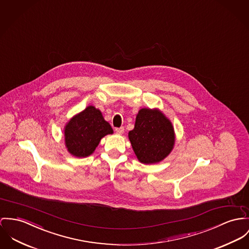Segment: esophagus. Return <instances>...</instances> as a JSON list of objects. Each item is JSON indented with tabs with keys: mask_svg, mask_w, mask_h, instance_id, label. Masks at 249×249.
Segmentation results:
<instances>
[{
	"mask_svg": "<svg viewBox=\"0 0 249 249\" xmlns=\"http://www.w3.org/2000/svg\"><path fill=\"white\" fill-rule=\"evenodd\" d=\"M115 133L117 134H122L124 133V128L120 127V128H115Z\"/></svg>",
	"mask_w": 249,
	"mask_h": 249,
	"instance_id": "1",
	"label": "esophagus"
}]
</instances>
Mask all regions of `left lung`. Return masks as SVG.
Wrapping results in <instances>:
<instances>
[{
    "mask_svg": "<svg viewBox=\"0 0 249 249\" xmlns=\"http://www.w3.org/2000/svg\"><path fill=\"white\" fill-rule=\"evenodd\" d=\"M129 139L141 163L154 164L171 153L175 136L172 122L159 110L143 108L136 115Z\"/></svg>",
    "mask_w": 249,
    "mask_h": 249,
    "instance_id": "8db88e82",
    "label": "left lung"
}]
</instances>
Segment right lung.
<instances>
[{"mask_svg":"<svg viewBox=\"0 0 249 249\" xmlns=\"http://www.w3.org/2000/svg\"><path fill=\"white\" fill-rule=\"evenodd\" d=\"M113 133L111 125L105 121L101 112L94 106H88L66 124L65 146L72 155L86 157L95 152L102 137Z\"/></svg>","mask_w":249,"mask_h":249,"instance_id":"1","label":"right lung"}]
</instances>
